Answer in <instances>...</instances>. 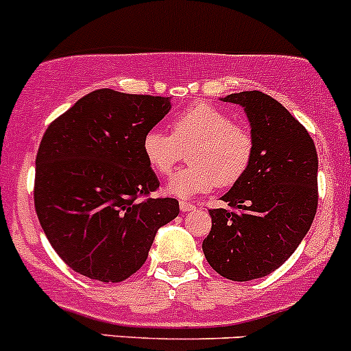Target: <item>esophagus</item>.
I'll return each mask as SVG.
<instances>
[{
  "mask_svg": "<svg viewBox=\"0 0 351 351\" xmlns=\"http://www.w3.org/2000/svg\"><path fill=\"white\" fill-rule=\"evenodd\" d=\"M180 211L182 213H189V211H194L196 209V206L193 204V202H187V201H180Z\"/></svg>",
  "mask_w": 351,
  "mask_h": 351,
  "instance_id": "esophagus-1",
  "label": "esophagus"
}]
</instances>
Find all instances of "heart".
I'll use <instances>...</instances> for the list:
<instances>
[{
    "label": "heart",
    "mask_w": 351,
    "mask_h": 351,
    "mask_svg": "<svg viewBox=\"0 0 351 351\" xmlns=\"http://www.w3.org/2000/svg\"><path fill=\"white\" fill-rule=\"evenodd\" d=\"M187 149L191 165L177 172L167 186L169 193L177 197L237 184L250 167L254 136L219 108L196 103L172 117L171 135L152 128L142 138L147 164L162 177L174 172Z\"/></svg>",
    "instance_id": "heart-1"
}]
</instances>
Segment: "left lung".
<instances>
[{"instance_id": "left-lung-1", "label": "left lung", "mask_w": 351, "mask_h": 351, "mask_svg": "<svg viewBox=\"0 0 351 351\" xmlns=\"http://www.w3.org/2000/svg\"><path fill=\"white\" fill-rule=\"evenodd\" d=\"M240 104L250 121L254 157L243 177L209 209L202 241L209 265L230 280L269 276L295 252L317 208V154L313 138L269 95L243 91L221 97Z\"/></svg>"}]
</instances>
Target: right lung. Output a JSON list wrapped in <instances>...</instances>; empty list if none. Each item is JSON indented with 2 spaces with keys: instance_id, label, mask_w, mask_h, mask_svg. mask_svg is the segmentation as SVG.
<instances>
[{
  "instance_id": "obj_1",
  "label": "right lung",
  "mask_w": 351,
  "mask_h": 351,
  "mask_svg": "<svg viewBox=\"0 0 351 351\" xmlns=\"http://www.w3.org/2000/svg\"><path fill=\"white\" fill-rule=\"evenodd\" d=\"M171 97L89 93L43 133L35 158V211L47 240L72 270L121 282L145 263L179 201L147 197L158 179L142 138L171 111Z\"/></svg>"
}]
</instances>
